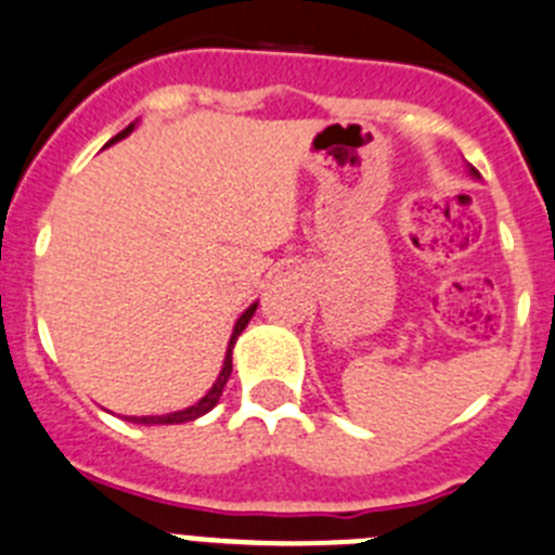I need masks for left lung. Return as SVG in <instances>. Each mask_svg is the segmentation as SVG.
<instances>
[{
  "label": "left lung",
  "instance_id": "left-lung-1",
  "mask_svg": "<svg viewBox=\"0 0 555 555\" xmlns=\"http://www.w3.org/2000/svg\"><path fill=\"white\" fill-rule=\"evenodd\" d=\"M470 175H479V172H476V169H474V167H470Z\"/></svg>",
  "mask_w": 555,
  "mask_h": 555
}]
</instances>
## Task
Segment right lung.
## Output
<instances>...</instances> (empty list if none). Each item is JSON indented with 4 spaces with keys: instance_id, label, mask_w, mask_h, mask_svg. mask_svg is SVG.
Wrapping results in <instances>:
<instances>
[{
    "instance_id": "obj_1",
    "label": "right lung",
    "mask_w": 555,
    "mask_h": 555,
    "mask_svg": "<svg viewBox=\"0 0 555 555\" xmlns=\"http://www.w3.org/2000/svg\"><path fill=\"white\" fill-rule=\"evenodd\" d=\"M131 131H133V122L126 128V131L117 133V137H114L108 144L120 142V139L128 137V133H131ZM254 309H257V304H251V307H248L246 312H243L241 318H237L235 331H232V336H230V348H227V356H224V366H221L219 377H216V383H214V388H210V391H207V395L202 397V400L196 402V405L185 408V411H178V413H167V416H142V418L133 416L131 422H137V424H183V422H194V418L205 416L207 411H214L216 402H219V397H221V391H224L227 380H230V372H232V348H235V339L243 334V328H246V325H248V320H251Z\"/></svg>"
}]
</instances>
